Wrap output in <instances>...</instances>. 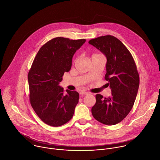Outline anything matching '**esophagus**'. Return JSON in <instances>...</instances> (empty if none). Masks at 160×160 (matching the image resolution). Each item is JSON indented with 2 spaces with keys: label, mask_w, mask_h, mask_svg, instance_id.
Masks as SVG:
<instances>
[{
  "label": "esophagus",
  "mask_w": 160,
  "mask_h": 160,
  "mask_svg": "<svg viewBox=\"0 0 160 160\" xmlns=\"http://www.w3.org/2000/svg\"><path fill=\"white\" fill-rule=\"evenodd\" d=\"M80 94L82 95H88V93H87V92H84V91H82V92H81L80 93Z\"/></svg>",
  "instance_id": "1"
}]
</instances>
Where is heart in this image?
I'll return each instance as SVG.
<instances>
[{"instance_id":"1","label":"heart","mask_w":160,"mask_h":160,"mask_svg":"<svg viewBox=\"0 0 160 160\" xmlns=\"http://www.w3.org/2000/svg\"><path fill=\"white\" fill-rule=\"evenodd\" d=\"M96 55H100V54H93L92 55V57H94V56H96Z\"/></svg>"}]
</instances>
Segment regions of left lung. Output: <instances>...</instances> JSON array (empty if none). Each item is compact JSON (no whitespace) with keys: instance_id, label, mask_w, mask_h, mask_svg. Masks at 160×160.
<instances>
[{"instance_id":"obj_1","label":"left lung","mask_w":160,"mask_h":160,"mask_svg":"<svg viewBox=\"0 0 160 160\" xmlns=\"http://www.w3.org/2000/svg\"><path fill=\"white\" fill-rule=\"evenodd\" d=\"M88 43L107 58L105 79L112 90V95L108 98L96 95V103L92 108V113L103 124L116 125L130 113L137 95L140 78L135 62L127 48L114 36L99 37Z\"/></svg>"}]
</instances>
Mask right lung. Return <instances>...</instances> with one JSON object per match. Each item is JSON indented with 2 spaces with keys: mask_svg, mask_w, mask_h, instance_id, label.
Instances as JSON below:
<instances>
[{
  "mask_svg": "<svg viewBox=\"0 0 160 160\" xmlns=\"http://www.w3.org/2000/svg\"><path fill=\"white\" fill-rule=\"evenodd\" d=\"M85 41L54 38L40 48L33 60L28 73L30 102L40 120L50 126H62L73 117L79 94L68 90L65 94L59 83Z\"/></svg>",
  "mask_w": 160,
  "mask_h": 160,
  "instance_id": "add662e5",
  "label": "right lung"
}]
</instances>
